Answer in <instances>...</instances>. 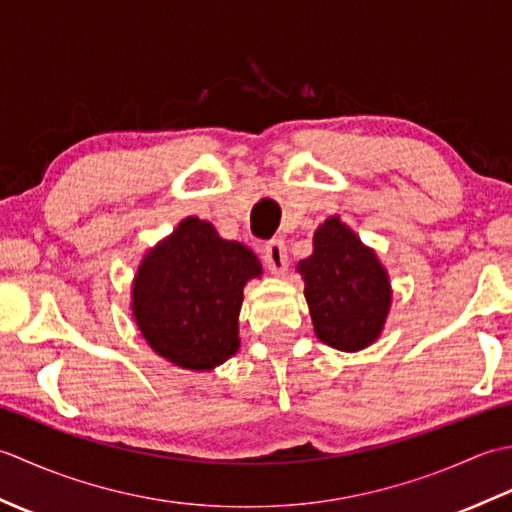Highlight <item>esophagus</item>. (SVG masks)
Wrapping results in <instances>:
<instances>
[{
	"label": "esophagus",
	"mask_w": 512,
	"mask_h": 512,
	"mask_svg": "<svg viewBox=\"0 0 512 512\" xmlns=\"http://www.w3.org/2000/svg\"><path fill=\"white\" fill-rule=\"evenodd\" d=\"M264 255V262L268 266L270 273H273L275 277H284L286 270H288V253H286V244L279 242V239H275V242H268L262 250Z\"/></svg>",
	"instance_id": "1"
}]
</instances>
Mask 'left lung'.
<instances>
[{
  "instance_id": "8db88e82",
  "label": "left lung",
  "mask_w": 512,
  "mask_h": 512,
  "mask_svg": "<svg viewBox=\"0 0 512 512\" xmlns=\"http://www.w3.org/2000/svg\"><path fill=\"white\" fill-rule=\"evenodd\" d=\"M297 273L306 284L314 334L341 352L374 345L391 310V281L376 250L363 244L339 215H330L312 235V255Z\"/></svg>"
}]
</instances>
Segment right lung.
<instances>
[{"instance_id": "right-lung-1", "label": "right lung", "mask_w": 512, "mask_h": 512, "mask_svg": "<svg viewBox=\"0 0 512 512\" xmlns=\"http://www.w3.org/2000/svg\"><path fill=\"white\" fill-rule=\"evenodd\" d=\"M262 273L248 246L189 215L140 259L129 308L158 356L189 372H211L239 350L244 286Z\"/></svg>"}]
</instances>
